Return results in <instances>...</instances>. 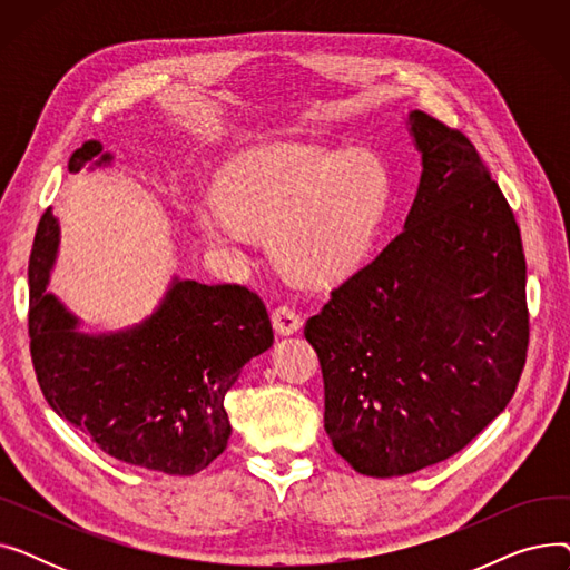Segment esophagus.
I'll use <instances>...</instances> for the list:
<instances>
[{
    "label": "esophagus",
    "instance_id": "34e87169",
    "mask_svg": "<svg viewBox=\"0 0 570 570\" xmlns=\"http://www.w3.org/2000/svg\"><path fill=\"white\" fill-rule=\"evenodd\" d=\"M273 327H275L277 335L286 337V335H293V333L301 331V327H303V318L297 316L291 307L282 305V307H277V309L273 312Z\"/></svg>",
    "mask_w": 570,
    "mask_h": 570
}]
</instances>
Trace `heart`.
<instances>
[{"label": "heart", "instance_id": "1", "mask_svg": "<svg viewBox=\"0 0 570 570\" xmlns=\"http://www.w3.org/2000/svg\"><path fill=\"white\" fill-rule=\"evenodd\" d=\"M391 203V175L365 149L273 142L228 161L217 205L198 207L203 243L239 254L254 235H269L284 273L305 284L344 277L365 252Z\"/></svg>", "mask_w": 570, "mask_h": 570}]
</instances>
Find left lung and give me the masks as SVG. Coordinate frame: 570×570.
Segmentation results:
<instances>
[{
	"label": "left lung",
	"mask_w": 570,
	"mask_h": 570,
	"mask_svg": "<svg viewBox=\"0 0 570 570\" xmlns=\"http://www.w3.org/2000/svg\"><path fill=\"white\" fill-rule=\"evenodd\" d=\"M423 173L404 230L305 325L335 451L374 478L460 453L511 402L529 344L513 209L471 140L409 112Z\"/></svg>",
	"instance_id": "1"
}]
</instances>
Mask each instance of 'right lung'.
<instances>
[{
    "instance_id": "right-lung-1",
    "label": "right lung",
    "mask_w": 570,
    "mask_h": 570,
    "mask_svg": "<svg viewBox=\"0 0 570 570\" xmlns=\"http://www.w3.org/2000/svg\"><path fill=\"white\" fill-rule=\"evenodd\" d=\"M110 164L104 145L87 140L69 173ZM57 247L59 224L48 207L29 256V348L43 397L119 462L170 475L203 471L230 436L226 393L275 342L261 297L237 284L173 277L147 318L89 335L46 293Z\"/></svg>"
}]
</instances>
